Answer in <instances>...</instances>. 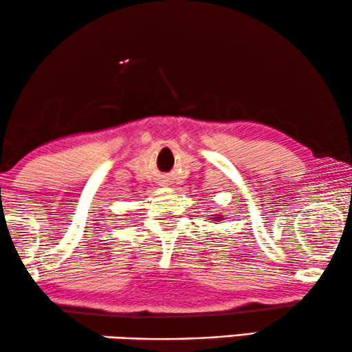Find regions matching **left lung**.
Wrapping results in <instances>:
<instances>
[{
    "label": "left lung",
    "instance_id": "obj_1",
    "mask_svg": "<svg viewBox=\"0 0 352 352\" xmlns=\"http://www.w3.org/2000/svg\"><path fill=\"white\" fill-rule=\"evenodd\" d=\"M209 219L212 220V221H221V220H225L223 219V215H209Z\"/></svg>",
    "mask_w": 352,
    "mask_h": 352
}]
</instances>
